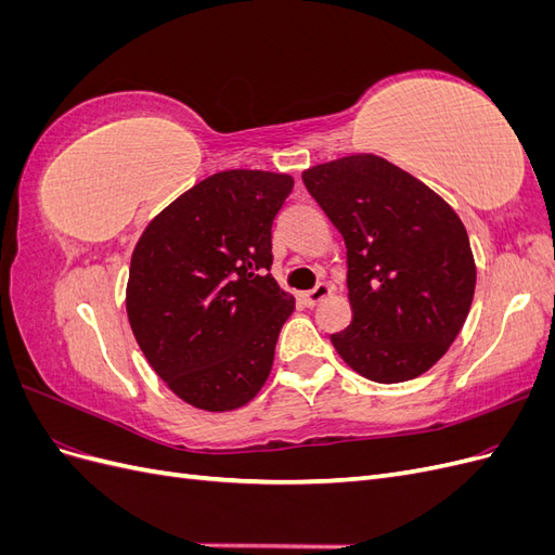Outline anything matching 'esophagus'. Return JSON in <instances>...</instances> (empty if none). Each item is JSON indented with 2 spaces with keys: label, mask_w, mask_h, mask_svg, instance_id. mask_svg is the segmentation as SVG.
<instances>
[{
  "label": "esophagus",
  "mask_w": 555,
  "mask_h": 555,
  "mask_svg": "<svg viewBox=\"0 0 555 555\" xmlns=\"http://www.w3.org/2000/svg\"><path fill=\"white\" fill-rule=\"evenodd\" d=\"M331 289H333V287H331L328 282H319L314 289H310V292H306V294H304V304H306V306H310V308H312V306H317L319 300L326 298V296L331 294Z\"/></svg>",
  "instance_id": "obj_1"
}]
</instances>
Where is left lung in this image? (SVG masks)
Instances as JSON below:
<instances>
[{
    "instance_id": "left-lung-1",
    "label": "left lung",
    "mask_w": 555,
    "mask_h": 555,
    "mask_svg": "<svg viewBox=\"0 0 555 555\" xmlns=\"http://www.w3.org/2000/svg\"><path fill=\"white\" fill-rule=\"evenodd\" d=\"M304 182L347 245L354 317L331 335L333 347L379 384L426 373L456 340L475 296V259L459 215L375 155L312 166Z\"/></svg>"
}]
</instances>
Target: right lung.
I'll return each instance as SVG.
<instances>
[{"mask_svg":"<svg viewBox=\"0 0 555 555\" xmlns=\"http://www.w3.org/2000/svg\"><path fill=\"white\" fill-rule=\"evenodd\" d=\"M294 178L222 171L178 196L131 255L127 314L155 373L184 402L236 410L273 367L294 296L271 275L273 220Z\"/></svg>","mask_w":555,"mask_h":555,"instance_id":"1","label":"right lung"}]
</instances>
